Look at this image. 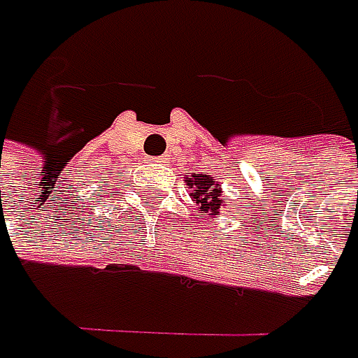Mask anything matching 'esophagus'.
Here are the masks:
<instances>
[{"label":"esophagus","mask_w":358,"mask_h":358,"mask_svg":"<svg viewBox=\"0 0 358 358\" xmlns=\"http://www.w3.org/2000/svg\"><path fill=\"white\" fill-rule=\"evenodd\" d=\"M163 161H165L163 157H153V159H151V163H163Z\"/></svg>","instance_id":"esophagus-1"}]
</instances>
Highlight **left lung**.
Returning <instances> with one entry per match:
<instances>
[{
	"label": "left lung",
	"mask_w": 358,
	"mask_h": 358,
	"mask_svg": "<svg viewBox=\"0 0 358 358\" xmlns=\"http://www.w3.org/2000/svg\"><path fill=\"white\" fill-rule=\"evenodd\" d=\"M187 185H191V189H193L191 197H193V201H197L199 211L203 215L215 217L225 207V199L221 197L219 181H215L211 175L193 173L191 177H187Z\"/></svg>",
	"instance_id": "8db88e82"
}]
</instances>
